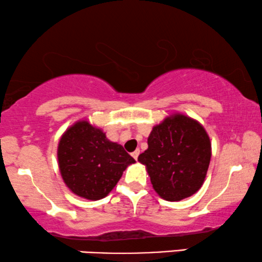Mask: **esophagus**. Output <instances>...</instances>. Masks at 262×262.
I'll return each instance as SVG.
<instances>
[{
	"label": "esophagus",
	"instance_id": "esophagus-1",
	"mask_svg": "<svg viewBox=\"0 0 262 262\" xmlns=\"http://www.w3.org/2000/svg\"><path fill=\"white\" fill-rule=\"evenodd\" d=\"M132 158H134L135 159V160H137V159H138V155H139V149H136V150L134 151V152H132Z\"/></svg>",
	"mask_w": 262,
	"mask_h": 262
}]
</instances>
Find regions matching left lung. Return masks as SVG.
<instances>
[{"label":"left lung","instance_id":"obj_1","mask_svg":"<svg viewBox=\"0 0 262 262\" xmlns=\"http://www.w3.org/2000/svg\"><path fill=\"white\" fill-rule=\"evenodd\" d=\"M212 145L205 127L176 113L152 127L148 149L138 156L152 188L166 201H181L198 192L205 182Z\"/></svg>","mask_w":262,"mask_h":262}]
</instances>
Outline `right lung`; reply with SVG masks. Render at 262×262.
<instances>
[{"label":"right lung","instance_id":"obj_1","mask_svg":"<svg viewBox=\"0 0 262 262\" xmlns=\"http://www.w3.org/2000/svg\"><path fill=\"white\" fill-rule=\"evenodd\" d=\"M57 160L64 184L83 199H103L135 159L123 145L111 142L106 134L88 120H79L61 136Z\"/></svg>","mask_w":262,"mask_h":262}]
</instances>
